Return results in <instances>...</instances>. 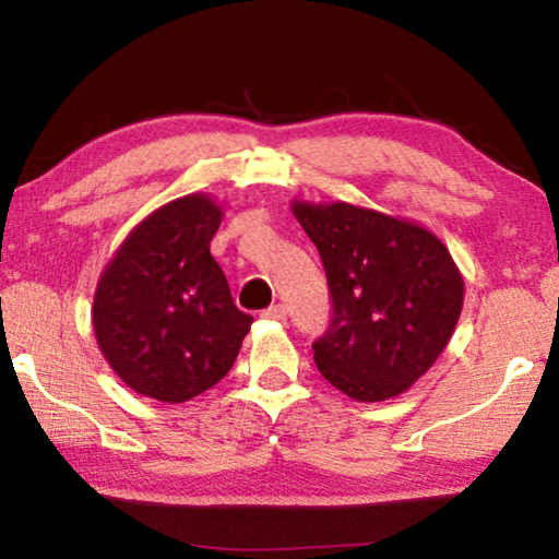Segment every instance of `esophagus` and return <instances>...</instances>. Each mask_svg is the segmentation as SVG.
Segmentation results:
<instances>
[{
    "label": "esophagus",
    "instance_id": "esophagus-1",
    "mask_svg": "<svg viewBox=\"0 0 559 559\" xmlns=\"http://www.w3.org/2000/svg\"><path fill=\"white\" fill-rule=\"evenodd\" d=\"M261 318H266V320H278V323H286V308H283L281 302H278V306H271V308L263 310Z\"/></svg>",
    "mask_w": 559,
    "mask_h": 559
}]
</instances>
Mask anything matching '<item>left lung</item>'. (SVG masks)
<instances>
[{
    "label": "left lung",
    "mask_w": 559,
    "mask_h": 559,
    "mask_svg": "<svg viewBox=\"0 0 559 559\" xmlns=\"http://www.w3.org/2000/svg\"><path fill=\"white\" fill-rule=\"evenodd\" d=\"M323 261L333 318L313 343L320 374L357 402L409 390L437 362L463 308L451 253L424 226L333 202H293Z\"/></svg>",
    "instance_id": "left-lung-1"
}]
</instances>
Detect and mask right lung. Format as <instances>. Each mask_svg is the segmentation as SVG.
<instances>
[{
    "mask_svg": "<svg viewBox=\"0 0 559 559\" xmlns=\"http://www.w3.org/2000/svg\"><path fill=\"white\" fill-rule=\"evenodd\" d=\"M222 210L187 194L145 216L100 273L93 330L130 390L179 404L231 370L253 323L234 306L210 243Z\"/></svg>",
    "mask_w": 559,
    "mask_h": 559,
    "instance_id": "right-lung-1",
    "label": "right lung"
}]
</instances>
